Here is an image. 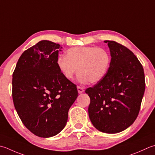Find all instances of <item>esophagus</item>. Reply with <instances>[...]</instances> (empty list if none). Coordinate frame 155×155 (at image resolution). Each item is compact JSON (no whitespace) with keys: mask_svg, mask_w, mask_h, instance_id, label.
I'll return each instance as SVG.
<instances>
[{"mask_svg":"<svg viewBox=\"0 0 155 155\" xmlns=\"http://www.w3.org/2000/svg\"><path fill=\"white\" fill-rule=\"evenodd\" d=\"M77 89H78V93H83L84 92V89L83 87H80V86H78L77 87Z\"/></svg>","mask_w":155,"mask_h":155,"instance_id":"esophagus-1","label":"esophagus"}]
</instances>
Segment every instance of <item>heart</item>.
<instances>
[{
	"mask_svg": "<svg viewBox=\"0 0 155 155\" xmlns=\"http://www.w3.org/2000/svg\"><path fill=\"white\" fill-rule=\"evenodd\" d=\"M56 64L60 72L68 80H71L76 72L81 83H97L107 74L110 64V57L103 48L92 46H77L69 49L66 56H59Z\"/></svg>",
	"mask_w": 155,
	"mask_h": 155,
	"instance_id": "b5f03b06",
	"label": "heart"
}]
</instances>
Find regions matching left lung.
Listing matches in <instances>:
<instances>
[{
    "label": "left lung",
    "instance_id": "8db88e82",
    "mask_svg": "<svg viewBox=\"0 0 155 155\" xmlns=\"http://www.w3.org/2000/svg\"><path fill=\"white\" fill-rule=\"evenodd\" d=\"M111 62L107 74L85 93L90 97L89 116L99 131L115 134L128 128L140 111L145 90L144 69L132 51L106 40Z\"/></svg>",
    "mask_w": 155,
    "mask_h": 155
}]
</instances>
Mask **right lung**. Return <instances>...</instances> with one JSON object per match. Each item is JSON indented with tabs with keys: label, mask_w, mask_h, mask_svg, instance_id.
Segmentation results:
<instances>
[{
	"label": "right lung",
	"mask_w": 155,
	"mask_h": 155,
	"mask_svg": "<svg viewBox=\"0 0 155 155\" xmlns=\"http://www.w3.org/2000/svg\"><path fill=\"white\" fill-rule=\"evenodd\" d=\"M58 44L42 40L21 54L13 74L15 110L33 134L49 138L58 134L78 97L77 85L66 79L56 64Z\"/></svg>",
	"instance_id": "obj_1"
}]
</instances>
